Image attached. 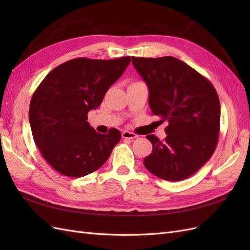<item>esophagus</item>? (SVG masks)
I'll use <instances>...</instances> for the list:
<instances>
[{"mask_svg":"<svg viewBox=\"0 0 250 250\" xmlns=\"http://www.w3.org/2000/svg\"><path fill=\"white\" fill-rule=\"evenodd\" d=\"M122 138L123 139H129V140H133L135 138H138V134H135L134 132H131V131H123L122 132Z\"/></svg>","mask_w":250,"mask_h":250,"instance_id":"obj_1","label":"esophagus"}]
</instances>
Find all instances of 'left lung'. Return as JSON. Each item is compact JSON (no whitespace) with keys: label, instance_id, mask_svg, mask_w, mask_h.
<instances>
[{"label":"left lung","instance_id":"left-lung-1","mask_svg":"<svg viewBox=\"0 0 250 250\" xmlns=\"http://www.w3.org/2000/svg\"><path fill=\"white\" fill-rule=\"evenodd\" d=\"M135 70L149 88V105L167 137L147 135L153 146L144 158L146 169L168 181L192 176L215 152L220 130V102L215 87L181 60L132 57Z\"/></svg>","mask_w":250,"mask_h":250}]
</instances>
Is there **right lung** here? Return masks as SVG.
Wrapping results in <instances>:
<instances>
[{
  "label": "right lung",
  "mask_w": 250,
  "mask_h": 250,
  "mask_svg": "<svg viewBox=\"0 0 250 250\" xmlns=\"http://www.w3.org/2000/svg\"><path fill=\"white\" fill-rule=\"evenodd\" d=\"M131 57L102 60L75 58L52 70L37 86L29 107L33 140L53 169L82 177L99 169L121 140L111 128L98 133L87 113L101 104Z\"/></svg>",
  "instance_id": "add662e5"
}]
</instances>
